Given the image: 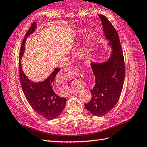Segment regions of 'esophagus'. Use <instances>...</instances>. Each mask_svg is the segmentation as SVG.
<instances>
[{
  "label": "esophagus",
  "instance_id": "esophagus-1",
  "mask_svg": "<svg viewBox=\"0 0 147 147\" xmlns=\"http://www.w3.org/2000/svg\"><path fill=\"white\" fill-rule=\"evenodd\" d=\"M77 71V69L75 67L72 66V67H67V68L65 69L64 70L62 71V72L61 73L62 75V81H70L71 80V78L74 75L76 74ZM77 80H75L72 82H71V83H73L75 82Z\"/></svg>",
  "mask_w": 147,
  "mask_h": 147
}]
</instances>
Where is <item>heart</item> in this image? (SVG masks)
<instances>
[{
  "mask_svg": "<svg viewBox=\"0 0 147 147\" xmlns=\"http://www.w3.org/2000/svg\"><path fill=\"white\" fill-rule=\"evenodd\" d=\"M83 31H84V29L81 28L78 30V33H83ZM92 38V33L91 32H88L86 34L85 39V42L84 45H83L81 49H80L78 51V56L80 57H85L86 55L88 54V49H87V45L89 42V41L91 40V39Z\"/></svg>",
  "mask_w": 147,
  "mask_h": 147,
  "instance_id": "heart-1",
  "label": "heart"
}]
</instances>
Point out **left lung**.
Wrapping results in <instances>:
<instances>
[{"instance_id":"obj_1","label":"left lung","mask_w":147,"mask_h":147,"mask_svg":"<svg viewBox=\"0 0 147 147\" xmlns=\"http://www.w3.org/2000/svg\"><path fill=\"white\" fill-rule=\"evenodd\" d=\"M98 16L112 52L109 59L104 62H91L95 84L90 91L92 99L85 106L94 116H102L116 106L119 99L124 82L125 64L116 29L105 16Z\"/></svg>"}]
</instances>
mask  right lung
<instances>
[{"instance_id": "right-lung-1", "label": "right lung", "mask_w": 147, "mask_h": 147, "mask_svg": "<svg viewBox=\"0 0 147 147\" xmlns=\"http://www.w3.org/2000/svg\"><path fill=\"white\" fill-rule=\"evenodd\" d=\"M37 28L36 22L33 23L25 36L20 52L19 73L23 92L28 102L34 111L48 120H53L59 117L64 110L66 104V99L59 96L55 92L54 86L55 77L59 72L55 68L45 80L39 82L31 81L28 78L21 65L22 57L25 53V44L26 39L33 34Z\"/></svg>"}]
</instances>
